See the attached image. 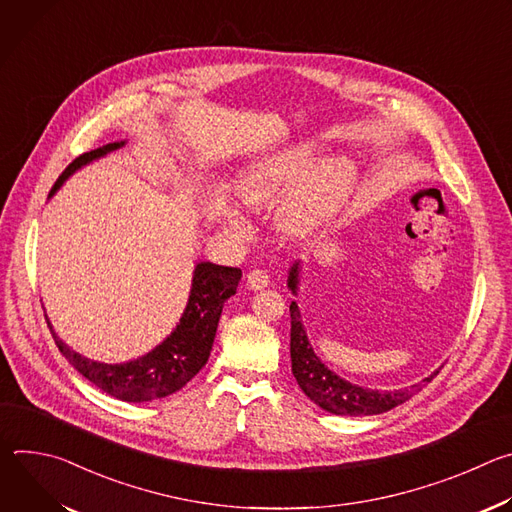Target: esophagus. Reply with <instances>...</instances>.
Listing matches in <instances>:
<instances>
[{"instance_id":"obj_1","label":"esophagus","mask_w":512,"mask_h":512,"mask_svg":"<svg viewBox=\"0 0 512 512\" xmlns=\"http://www.w3.org/2000/svg\"><path fill=\"white\" fill-rule=\"evenodd\" d=\"M247 285H249V289H265L267 285H269V275H267V271H263V269H253V271H249V275H247Z\"/></svg>"}]
</instances>
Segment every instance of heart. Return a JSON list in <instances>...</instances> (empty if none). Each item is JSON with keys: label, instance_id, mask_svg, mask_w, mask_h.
<instances>
[{"label": "heart", "instance_id": "heart-1", "mask_svg": "<svg viewBox=\"0 0 512 512\" xmlns=\"http://www.w3.org/2000/svg\"><path fill=\"white\" fill-rule=\"evenodd\" d=\"M312 160L314 152L308 145H296V148L277 152L239 176L235 196L247 208H263L300 180ZM354 176L352 162L342 156H332L316 164L289 192L281 208V225L285 231L291 235H304L326 221L348 198L354 186ZM229 223L233 225L231 218Z\"/></svg>", "mask_w": 512, "mask_h": 512}]
</instances>
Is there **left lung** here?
<instances>
[{
    "label": "left lung",
    "instance_id": "left-lung-1",
    "mask_svg": "<svg viewBox=\"0 0 512 512\" xmlns=\"http://www.w3.org/2000/svg\"><path fill=\"white\" fill-rule=\"evenodd\" d=\"M300 285V261H296L289 269L287 287L291 294L298 296ZM289 316H291V340H289V352H291V373H294L300 389L324 411L334 415H377L385 413L407 399H411L417 391H421L423 383H431V379L440 373L435 371L429 377H425L421 383L411 385L409 389L399 391H377L354 385L342 377H338L334 371H330L326 364L318 358L314 352L308 334L302 324V314L298 308V302L289 304Z\"/></svg>",
    "mask_w": 512,
    "mask_h": 512
}]
</instances>
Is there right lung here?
I'll list each match as a JSON object with an SVG mask.
<instances>
[{
  "mask_svg": "<svg viewBox=\"0 0 512 512\" xmlns=\"http://www.w3.org/2000/svg\"><path fill=\"white\" fill-rule=\"evenodd\" d=\"M121 145H125V141L107 143L103 148L79 156L58 176L48 196L56 194V190L77 170L113 150H119ZM241 275L243 273L239 267L200 261L194 267L186 310L174 332L148 354L121 364L97 362L75 352L54 334L48 318L46 322L58 350L66 356V360L103 393L127 403L154 401L180 391L204 367L212 350L223 306L231 296L237 294Z\"/></svg>",
  "mask_w": 512,
  "mask_h": 512,
  "instance_id": "right-lung-1",
  "label": "right lung"
}]
</instances>
